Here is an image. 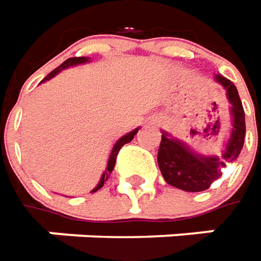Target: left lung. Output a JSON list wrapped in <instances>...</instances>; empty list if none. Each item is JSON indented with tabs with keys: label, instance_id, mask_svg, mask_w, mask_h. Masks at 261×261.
Instances as JSON below:
<instances>
[{
	"label": "left lung",
	"instance_id": "8db88e82",
	"mask_svg": "<svg viewBox=\"0 0 261 261\" xmlns=\"http://www.w3.org/2000/svg\"><path fill=\"white\" fill-rule=\"evenodd\" d=\"M217 82L227 89V96L232 113L231 139L221 158H203L195 154L182 141L170 139L167 133L162 134L159 146L158 163L167 184L186 192H201L208 189L214 180L222 175L224 167L238 158L244 146L246 118L243 103L236 85L227 77L217 75Z\"/></svg>",
	"mask_w": 261,
	"mask_h": 261
}]
</instances>
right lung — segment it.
I'll use <instances>...</instances> for the list:
<instances>
[{
  "instance_id": "add662e5",
  "label": "right lung",
  "mask_w": 261,
  "mask_h": 261,
  "mask_svg": "<svg viewBox=\"0 0 261 261\" xmlns=\"http://www.w3.org/2000/svg\"><path fill=\"white\" fill-rule=\"evenodd\" d=\"M85 62H88V59L86 58H70L68 59V60H65L59 68H56L53 72H50L47 76L44 77L41 82H44V81H49L50 77H53L55 75H58L60 70H63V69L69 68V66H73V65H79V63H85ZM137 131H139V128H136V130H133L131 133H128V134H125V136H122L121 139L118 140L117 143H115V146H114L113 151H111V154H110V160H108V166H107V169H105V172L102 173V177H101V180L98 182V185L94 188V191L92 192H96L98 189H101L103 186V184L108 180V177H110V175H111V172H113L114 166H115V160H117V156H118V151H120V148L124 146V144H127V143H130L131 140L134 139V136L137 134Z\"/></svg>"
}]
</instances>
